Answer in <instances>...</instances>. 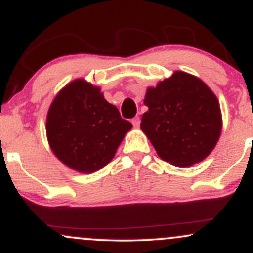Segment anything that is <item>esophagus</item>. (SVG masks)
<instances>
[{
  "label": "esophagus",
  "instance_id": "obj_1",
  "mask_svg": "<svg viewBox=\"0 0 253 253\" xmlns=\"http://www.w3.org/2000/svg\"><path fill=\"white\" fill-rule=\"evenodd\" d=\"M132 124H133V127H134V128H138L140 125V119L138 118V116H135L134 119H132Z\"/></svg>",
  "mask_w": 253,
  "mask_h": 253
}]
</instances>
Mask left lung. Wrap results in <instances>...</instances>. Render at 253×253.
Returning <instances> with one entry per match:
<instances>
[{
  "mask_svg": "<svg viewBox=\"0 0 253 253\" xmlns=\"http://www.w3.org/2000/svg\"><path fill=\"white\" fill-rule=\"evenodd\" d=\"M140 129L157 155L176 167L205 160L221 137L220 102L202 79L175 71L146 88Z\"/></svg>",
  "mask_w": 253,
  "mask_h": 253,
  "instance_id": "left-lung-1",
  "label": "left lung"
}]
</instances>
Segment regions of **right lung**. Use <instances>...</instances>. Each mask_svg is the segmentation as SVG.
<instances>
[{
  "label": "right lung",
  "instance_id": "obj_1",
  "mask_svg": "<svg viewBox=\"0 0 253 253\" xmlns=\"http://www.w3.org/2000/svg\"><path fill=\"white\" fill-rule=\"evenodd\" d=\"M131 129V122L121 119L101 87L84 78L63 86L46 114V139L52 154L82 174L107 166Z\"/></svg>",
  "mask_w": 253,
  "mask_h": 253
}]
</instances>
